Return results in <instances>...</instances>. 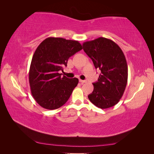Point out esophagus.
Returning <instances> with one entry per match:
<instances>
[{
	"label": "esophagus",
	"instance_id": "obj_1",
	"mask_svg": "<svg viewBox=\"0 0 154 154\" xmlns=\"http://www.w3.org/2000/svg\"><path fill=\"white\" fill-rule=\"evenodd\" d=\"M80 82L81 84H84V83H86V80H80Z\"/></svg>",
	"mask_w": 154,
	"mask_h": 154
}]
</instances>
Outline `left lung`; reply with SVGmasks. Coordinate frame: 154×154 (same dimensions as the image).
Instances as JSON below:
<instances>
[{
	"instance_id": "obj_1",
	"label": "left lung",
	"mask_w": 154,
	"mask_h": 154,
	"mask_svg": "<svg viewBox=\"0 0 154 154\" xmlns=\"http://www.w3.org/2000/svg\"><path fill=\"white\" fill-rule=\"evenodd\" d=\"M83 49L101 70L94 91L88 99L96 107L107 109L115 105L123 95L128 80V66L121 49L105 37L86 42Z\"/></svg>"
}]
</instances>
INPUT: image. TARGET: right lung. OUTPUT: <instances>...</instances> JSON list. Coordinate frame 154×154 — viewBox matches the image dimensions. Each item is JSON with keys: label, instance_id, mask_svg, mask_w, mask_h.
I'll return each instance as SVG.
<instances>
[{"label": "right lung", "instance_id": "add662e5", "mask_svg": "<svg viewBox=\"0 0 154 154\" xmlns=\"http://www.w3.org/2000/svg\"><path fill=\"white\" fill-rule=\"evenodd\" d=\"M82 49L78 41L52 37L37 47L30 64L29 82L32 96L41 107L53 110L66 103L78 79L61 77L59 71H63L68 59Z\"/></svg>", "mask_w": 154, "mask_h": 154}]
</instances>
